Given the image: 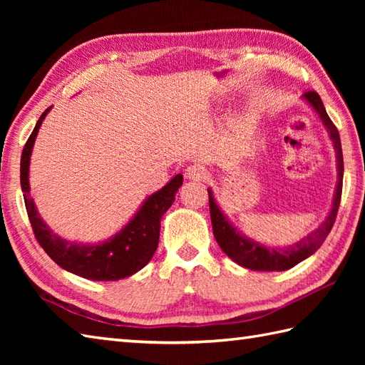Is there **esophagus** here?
<instances>
[{
  "instance_id": "1",
  "label": "esophagus",
  "mask_w": 365,
  "mask_h": 365,
  "mask_svg": "<svg viewBox=\"0 0 365 365\" xmlns=\"http://www.w3.org/2000/svg\"><path fill=\"white\" fill-rule=\"evenodd\" d=\"M207 169L204 165H199V163H195V165H191L185 170V175L187 178H191V180H202V178L207 177Z\"/></svg>"
}]
</instances>
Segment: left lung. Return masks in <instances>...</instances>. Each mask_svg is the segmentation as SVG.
<instances>
[{"mask_svg":"<svg viewBox=\"0 0 365 365\" xmlns=\"http://www.w3.org/2000/svg\"><path fill=\"white\" fill-rule=\"evenodd\" d=\"M302 100H304V102L315 111V114L319 115L323 127L328 131L329 139L332 141V147H334L336 152L337 183L334 190V197H332L331 210L320 226L314 229L311 234L302 237L299 242L290 246H267L257 242V240L246 237L243 232H240L227 218L226 213L221 210V207L216 204L212 188H208L207 191L208 202H210L213 235L221 250L243 268H250L255 271H285L289 268H293L294 265H298L299 262L311 257V255L319 250L322 243L324 242V238H327L331 232L332 224L336 221L340 196H342L344 180V157L340 136L336 125L331 122L329 115L323 106L322 98L317 92H306V94L302 96Z\"/></svg>","mask_w":365,"mask_h":365,"instance_id":"8db88e82","label":"left lung"}]
</instances>
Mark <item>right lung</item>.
<instances>
[{
    "instance_id": "1",
    "label": "right lung",
    "mask_w": 365,
    "mask_h": 365,
    "mask_svg": "<svg viewBox=\"0 0 365 365\" xmlns=\"http://www.w3.org/2000/svg\"><path fill=\"white\" fill-rule=\"evenodd\" d=\"M51 108L45 110V113L38 118L25 149H23L20 161L21 191H25L26 212L38 245L61 268L80 277L91 279V281H119V279L138 273L150 262L155 251H157L161 216L168 212V208L175 200V192L183 183V175L177 174L161 190L147 196L133 215V218L119 232H115L113 237L103 240V242L81 243L59 237L41 218L34 199L26 196L31 190V153H33L38 128H41Z\"/></svg>"
}]
</instances>
